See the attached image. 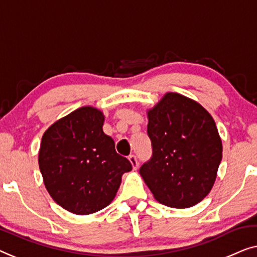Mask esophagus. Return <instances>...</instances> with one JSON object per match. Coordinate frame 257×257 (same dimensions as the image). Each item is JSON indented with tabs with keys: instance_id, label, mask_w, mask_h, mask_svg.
Segmentation results:
<instances>
[{
	"instance_id": "34e87169",
	"label": "esophagus",
	"mask_w": 257,
	"mask_h": 257,
	"mask_svg": "<svg viewBox=\"0 0 257 257\" xmlns=\"http://www.w3.org/2000/svg\"><path fill=\"white\" fill-rule=\"evenodd\" d=\"M128 161L131 162L132 169H133V170H137V169H138V160H137V156H135V155H130V156H128Z\"/></svg>"
}]
</instances>
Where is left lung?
I'll list each match as a JSON object with an SVG mask.
<instances>
[{"instance_id":"obj_1","label":"left lung","mask_w":257,"mask_h":257,"mask_svg":"<svg viewBox=\"0 0 257 257\" xmlns=\"http://www.w3.org/2000/svg\"><path fill=\"white\" fill-rule=\"evenodd\" d=\"M153 155L139 173L159 203L191 207L213 187L222 158L215 121L198 102L167 92L147 110Z\"/></svg>"}]
</instances>
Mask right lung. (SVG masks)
Masks as SVG:
<instances>
[{"instance_id":"add662e5","label":"right lung","mask_w":257,"mask_h":257,"mask_svg":"<svg viewBox=\"0 0 257 257\" xmlns=\"http://www.w3.org/2000/svg\"><path fill=\"white\" fill-rule=\"evenodd\" d=\"M104 114L82 106L53 122L44 132L38 163L50 196L74 214H91L116 197L131 162L114 150L103 132Z\"/></svg>"}]
</instances>
